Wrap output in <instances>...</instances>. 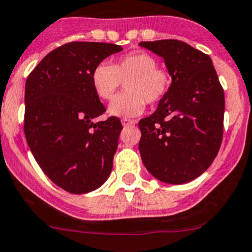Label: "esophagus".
<instances>
[{
	"instance_id": "esophagus-1",
	"label": "esophagus",
	"mask_w": 252,
	"mask_h": 252,
	"mask_svg": "<svg viewBox=\"0 0 252 252\" xmlns=\"http://www.w3.org/2000/svg\"><path fill=\"white\" fill-rule=\"evenodd\" d=\"M137 122L133 121V119H126L124 118L123 121H122V124H123V126H133V124H135Z\"/></svg>"
}]
</instances>
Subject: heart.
I'll list each match as a JSON object with an SVG mask.
<instances>
[{
	"label": "heart",
	"mask_w": 252,
	"mask_h": 252,
	"mask_svg": "<svg viewBox=\"0 0 252 252\" xmlns=\"http://www.w3.org/2000/svg\"><path fill=\"white\" fill-rule=\"evenodd\" d=\"M122 83L126 94L109 105V114L119 118H134L142 114L147 103L162 100L171 87L168 71L158 67L157 59L144 51L121 56L112 65L100 63L92 71V87L101 100L115 98Z\"/></svg>",
	"instance_id": "obj_1"
}]
</instances>
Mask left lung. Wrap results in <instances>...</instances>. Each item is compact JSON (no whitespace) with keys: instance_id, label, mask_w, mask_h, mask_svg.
Instances as JSON below:
<instances>
[{"instance_id":"8db88e82","label":"left lung","mask_w":252,"mask_h":252,"mask_svg":"<svg viewBox=\"0 0 252 252\" xmlns=\"http://www.w3.org/2000/svg\"><path fill=\"white\" fill-rule=\"evenodd\" d=\"M160 56L171 87L152 115L139 121V152L149 173L183 185L203 173L216 158L223 134L225 95L212 60L180 40L143 41Z\"/></svg>"}]
</instances>
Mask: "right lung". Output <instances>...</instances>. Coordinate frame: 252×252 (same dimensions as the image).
Listing matches in <instances>:
<instances>
[{"label":"right lung","mask_w":252,"mask_h":252,"mask_svg":"<svg viewBox=\"0 0 252 252\" xmlns=\"http://www.w3.org/2000/svg\"><path fill=\"white\" fill-rule=\"evenodd\" d=\"M123 47L69 42L53 50L25 85V137L36 162L56 186L92 192L109 177L122 126L119 118L94 123L105 112L92 87V71Z\"/></svg>","instance_id":"1"}]
</instances>
